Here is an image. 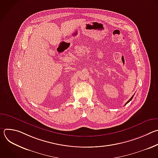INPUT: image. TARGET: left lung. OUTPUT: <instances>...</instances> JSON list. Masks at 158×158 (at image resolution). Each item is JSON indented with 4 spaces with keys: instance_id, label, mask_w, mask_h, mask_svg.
Masks as SVG:
<instances>
[{
    "instance_id": "obj_1",
    "label": "left lung",
    "mask_w": 158,
    "mask_h": 158,
    "mask_svg": "<svg viewBox=\"0 0 158 158\" xmlns=\"http://www.w3.org/2000/svg\"><path fill=\"white\" fill-rule=\"evenodd\" d=\"M134 95H133V96H132V97H131V98H130V99H129V101H127V102H126V104H125V105H126V104H127V103H128V102H130V101H131V100H132V98H133V97H134Z\"/></svg>"
}]
</instances>
